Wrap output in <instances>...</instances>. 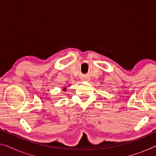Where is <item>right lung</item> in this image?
I'll use <instances>...</instances> for the list:
<instances>
[{"mask_svg": "<svg viewBox=\"0 0 156 156\" xmlns=\"http://www.w3.org/2000/svg\"><path fill=\"white\" fill-rule=\"evenodd\" d=\"M63 90H64V91H65V90H66V87H65V89H64Z\"/></svg>", "mask_w": 156, "mask_h": 156, "instance_id": "1", "label": "right lung"}]
</instances>
